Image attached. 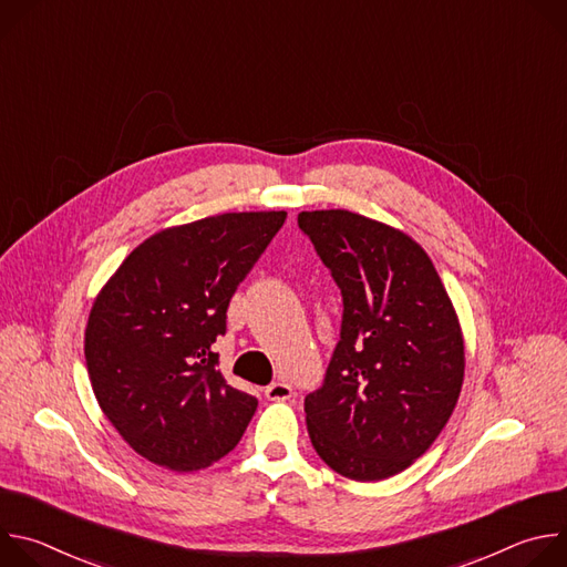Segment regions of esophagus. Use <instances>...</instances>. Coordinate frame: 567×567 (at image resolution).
Returning a JSON list of instances; mask_svg holds the SVG:
<instances>
[{
    "label": "esophagus",
    "mask_w": 567,
    "mask_h": 567,
    "mask_svg": "<svg viewBox=\"0 0 567 567\" xmlns=\"http://www.w3.org/2000/svg\"><path fill=\"white\" fill-rule=\"evenodd\" d=\"M265 396L271 401H285L291 396V385L285 381H274L271 385L265 388Z\"/></svg>",
    "instance_id": "1"
}]
</instances>
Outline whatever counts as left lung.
Instances as JSON below:
<instances>
[{"mask_svg":"<svg viewBox=\"0 0 567 567\" xmlns=\"http://www.w3.org/2000/svg\"><path fill=\"white\" fill-rule=\"evenodd\" d=\"M298 226L343 293L341 341L305 399L311 446L350 480H385L453 415L464 381L457 311L409 233L343 208L302 210Z\"/></svg>","mask_w":567,"mask_h":567,"instance_id":"left-lung-1","label":"left lung"}]
</instances>
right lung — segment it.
Masks as SVG:
<instances>
[{"label": "right lung", "mask_w": 567, "mask_h": 567, "mask_svg": "<svg viewBox=\"0 0 567 567\" xmlns=\"http://www.w3.org/2000/svg\"><path fill=\"white\" fill-rule=\"evenodd\" d=\"M285 210L221 213L161 228L121 262L90 309L85 361L96 401L145 460L179 473L224 457L258 399L228 385L213 343Z\"/></svg>", "instance_id": "add662e5"}]
</instances>
